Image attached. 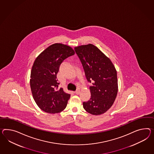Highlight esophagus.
I'll use <instances>...</instances> for the list:
<instances>
[{"label": "esophagus", "instance_id": "34e87169", "mask_svg": "<svg viewBox=\"0 0 154 154\" xmlns=\"http://www.w3.org/2000/svg\"><path fill=\"white\" fill-rule=\"evenodd\" d=\"M80 90L79 89H78V90H76V91H75V93L76 94L78 95L80 94Z\"/></svg>", "mask_w": 154, "mask_h": 154}]
</instances>
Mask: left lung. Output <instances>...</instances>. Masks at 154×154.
Here are the masks:
<instances>
[{"instance_id":"left-lung-1","label":"left lung","mask_w":154,"mask_h":154,"mask_svg":"<svg viewBox=\"0 0 154 154\" xmlns=\"http://www.w3.org/2000/svg\"><path fill=\"white\" fill-rule=\"evenodd\" d=\"M82 63L90 86L91 98L83 102V108L89 113L100 115L113 105L118 92L117 71L110 60L92 44L74 48Z\"/></svg>"}]
</instances>
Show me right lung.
Segmentation results:
<instances>
[{
  "label": "right lung",
  "instance_id": "1",
  "mask_svg": "<svg viewBox=\"0 0 154 154\" xmlns=\"http://www.w3.org/2000/svg\"><path fill=\"white\" fill-rule=\"evenodd\" d=\"M75 52L70 46L55 44L41 52L32 67L30 86L33 99L41 109L49 113L66 108L70 94L59 88L57 74L61 63Z\"/></svg>",
  "mask_w": 154,
  "mask_h": 154
}]
</instances>
